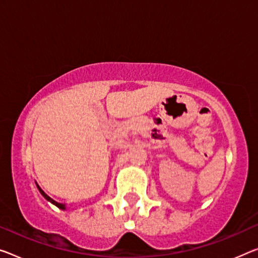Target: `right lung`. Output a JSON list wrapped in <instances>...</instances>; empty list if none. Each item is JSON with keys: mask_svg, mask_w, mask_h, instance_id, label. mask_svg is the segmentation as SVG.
Listing matches in <instances>:
<instances>
[{"mask_svg": "<svg viewBox=\"0 0 258 258\" xmlns=\"http://www.w3.org/2000/svg\"><path fill=\"white\" fill-rule=\"evenodd\" d=\"M37 187H38V189H39V191H40V192H41V195H42L43 197H45L47 201H49V202H50V203H53L54 205H56V207H57V208H60V209H62V210H64V209H66V205H64V204H62V203H58V202H56V201H54V200H51V198H50V197H49L48 195H46V194L42 191V190H41V188H40V187H39V185H37Z\"/></svg>", "mask_w": 258, "mask_h": 258, "instance_id": "obj_1", "label": "right lung"}]
</instances>
